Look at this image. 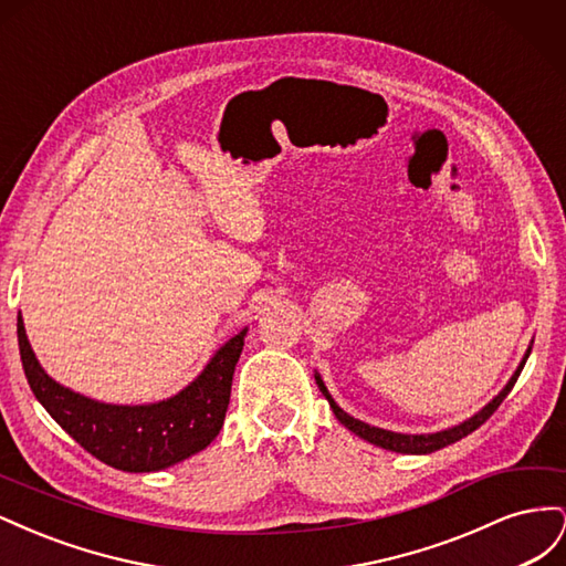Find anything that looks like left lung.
Returning a JSON list of instances; mask_svg holds the SVG:
<instances>
[{
  "label": "left lung",
  "instance_id": "1",
  "mask_svg": "<svg viewBox=\"0 0 566 566\" xmlns=\"http://www.w3.org/2000/svg\"><path fill=\"white\" fill-rule=\"evenodd\" d=\"M528 354H531V347L526 349V354H524V358H522V364L517 366L515 375H512L510 382L503 387V391L499 394V397H495L493 401H489V403H486L482 410H479V413H474L470 420L460 422V424H455V427H449V430L434 432V434H399V432L380 430V427H370V424H366V422H361V420L352 418L349 413H345V410H342V408L335 403V399L331 397L328 389H325V385H323L318 373H316V385H318V389L323 391V397L328 399L335 418H337L342 424H345L347 430H352L356 437H361V439L375 443V447L387 449V451L422 455V453H434V451H439V449H443V447H449V443H455V441H460L462 437H468L470 432H474L476 427H482V424L493 416V410L503 403V399L507 397L510 389L515 387V382H517V378H520V373H522V368H524V364H526Z\"/></svg>",
  "mask_w": 566,
  "mask_h": 566
}]
</instances>
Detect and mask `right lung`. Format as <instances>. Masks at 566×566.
Segmentation results:
<instances>
[{"label": "right lung", "mask_w": 566, "mask_h": 566, "mask_svg": "<svg viewBox=\"0 0 566 566\" xmlns=\"http://www.w3.org/2000/svg\"><path fill=\"white\" fill-rule=\"evenodd\" d=\"M245 333L248 328L219 347L198 378L172 399L115 406L51 380L30 347L19 314V349L32 394L84 451L123 472H158L210 447L224 424Z\"/></svg>", "instance_id": "obj_1"}]
</instances>
